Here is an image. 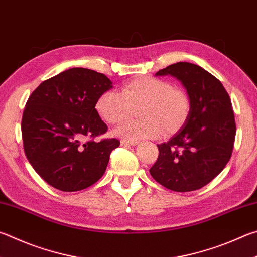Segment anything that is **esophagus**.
<instances>
[{
    "mask_svg": "<svg viewBox=\"0 0 257 257\" xmlns=\"http://www.w3.org/2000/svg\"><path fill=\"white\" fill-rule=\"evenodd\" d=\"M121 145H123V146H127V145H130V146H136V145H138V141H129V139H121Z\"/></svg>",
    "mask_w": 257,
    "mask_h": 257,
    "instance_id": "esophagus-1",
    "label": "esophagus"
}]
</instances>
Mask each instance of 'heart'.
Instances as JSON below:
<instances>
[{
    "mask_svg": "<svg viewBox=\"0 0 257 257\" xmlns=\"http://www.w3.org/2000/svg\"><path fill=\"white\" fill-rule=\"evenodd\" d=\"M137 111L139 120H127L114 129V135L129 141L155 138L163 132L180 129L191 111L190 95L170 81L157 77H139L121 87V92L105 91L99 96L95 108L105 122L118 123Z\"/></svg>",
    "mask_w": 257,
    "mask_h": 257,
    "instance_id": "b5f03b06",
    "label": "heart"
}]
</instances>
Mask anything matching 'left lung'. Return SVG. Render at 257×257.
Masks as SVG:
<instances>
[{
    "label": "left lung",
    "mask_w": 257,
    "mask_h": 257,
    "mask_svg": "<svg viewBox=\"0 0 257 257\" xmlns=\"http://www.w3.org/2000/svg\"><path fill=\"white\" fill-rule=\"evenodd\" d=\"M181 81L191 99L185 123L166 143L157 145V161L149 173L175 192L201 189L225 169L236 136L230 97L221 82L198 65L180 62L158 71Z\"/></svg>",
    "instance_id": "obj_1"
}]
</instances>
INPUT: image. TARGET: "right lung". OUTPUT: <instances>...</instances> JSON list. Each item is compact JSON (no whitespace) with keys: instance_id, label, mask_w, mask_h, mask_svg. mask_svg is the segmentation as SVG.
<instances>
[{"instance_id":"obj_1","label":"right lung","mask_w":257,"mask_h":257,"mask_svg":"<svg viewBox=\"0 0 257 257\" xmlns=\"http://www.w3.org/2000/svg\"><path fill=\"white\" fill-rule=\"evenodd\" d=\"M111 87L104 74L74 67L44 81L28 99L21 122L23 148L34 170L53 188L75 192L104 174L120 142L83 141L108 130L95 104Z\"/></svg>"}]
</instances>
